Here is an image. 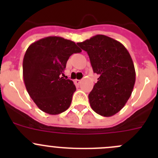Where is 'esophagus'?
I'll use <instances>...</instances> for the list:
<instances>
[{
    "instance_id": "obj_1",
    "label": "esophagus",
    "mask_w": 158,
    "mask_h": 158,
    "mask_svg": "<svg viewBox=\"0 0 158 158\" xmlns=\"http://www.w3.org/2000/svg\"><path fill=\"white\" fill-rule=\"evenodd\" d=\"M81 82V80H79V79H76L75 80V83H76V85H79Z\"/></svg>"
}]
</instances>
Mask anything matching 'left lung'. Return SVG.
Masks as SVG:
<instances>
[{"label": "left lung", "instance_id": "1", "mask_svg": "<svg viewBox=\"0 0 158 158\" xmlns=\"http://www.w3.org/2000/svg\"><path fill=\"white\" fill-rule=\"evenodd\" d=\"M77 45L86 51L98 82L89 95L90 106L97 114L110 117L118 112L130 98L135 83V69L123 44L95 35Z\"/></svg>", "mask_w": 158, "mask_h": 158}]
</instances>
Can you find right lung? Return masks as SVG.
I'll return each instance as SVG.
<instances>
[{
    "instance_id": "add662e5",
    "label": "right lung",
    "mask_w": 158,
    "mask_h": 158,
    "mask_svg": "<svg viewBox=\"0 0 158 158\" xmlns=\"http://www.w3.org/2000/svg\"><path fill=\"white\" fill-rule=\"evenodd\" d=\"M82 52L73 41L47 36L30 44L23 61V78L30 98L41 111L58 114L69 109L76 86L64 79L66 63Z\"/></svg>"
}]
</instances>
